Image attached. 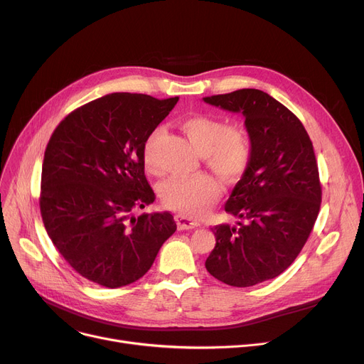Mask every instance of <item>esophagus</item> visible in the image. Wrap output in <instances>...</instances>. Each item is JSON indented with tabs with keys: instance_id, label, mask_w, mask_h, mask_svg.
I'll return each mask as SVG.
<instances>
[{
	"instance_id": "34e87169",
	"label": "esophagus",
	"mask_w": 364,
	"mask_h": 364,
	"mask_svg": "<svg viewBox=\"0 0 364 364\" xmlns=\"http://www.w3.org/2000/svg\"><path fill=\"white\" fill-rule=\"evenodd\" d=\"M176 221H177V225H178L180 230H192V228L199 225V223L196 220L190 218V217H187L184 214H177L176 215Z\"/></svg>"
}]
</instances>
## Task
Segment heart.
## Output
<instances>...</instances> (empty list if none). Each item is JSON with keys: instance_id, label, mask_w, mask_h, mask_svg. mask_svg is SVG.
I'll list each match as a JSON object with an SVG mask.
<instances>
[{"instance_id": "1", "label": "heart", "mask_w": 364, "mask_h": 364, "mask_svg": "<svg viewBox=\"0 0 364 364\" xmlns=\"http://www.w3.org/2000/svg\"><path fill=\"white\" fill-rule=\"evenodd\" d=\"M181 129L203 155L206 165L225 180L240 178L251 161V141L237 125H227L213 114H195L181 121ZM162 129H153L143 144V161L149 171H156V147ZM220 195V184L208 174L169 177L159 186L162 203L180 214L196 217L206 213Z\"/></svg>"}]
</instances>
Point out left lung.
Segmentation results:
<instances>
[{"mask_svg": "<svg viewBox=\"0 0 364 364\" xmlns=\"http://www.w3.org/2000/svg\"><path fill=\"white\" fill-rule=\"evenodd\" d=\"M203 102L242 113L250 134V165L224 206L240 221L213 228L217 243L205 262L220 282L247 288L282 274L313 230L321 202L314 149L302 122L261 90Z\"/></svg>", "mask_w": 364, "mask_h": 364, "instance_id": "1", "label": "left lung"}]
</instances>
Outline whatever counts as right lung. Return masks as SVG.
<instances>
[{
	"mask_svg": "<svg viewBox=\"0 0 364 364\" xmlns=\"http://www.w3.org/2000/svg\"><path fill=\"white\" fill-rule=\"evenodd\" d=\"M178 102L112 92L70 112L47 144L40 209L55 250L72 269L106 288L143 277L177 230L169 213L141 214L155 202L143 144Z\"/></svg>",
	"mask_w": 364,
	"mask_h": 364,
	"instance_id": "right-lung-1",
	"label": "right lung"
}]
</instances>
